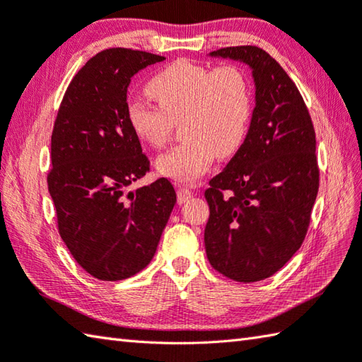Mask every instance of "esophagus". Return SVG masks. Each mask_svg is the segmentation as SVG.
I'll return each mask as SVG.
<instances>
[{"label":"esophagus","instance_id":"esophagus-1","mask_svg":"<svg viewBox=\"0 0 362 362\" xmlns=\"http://www.w3.org/2000/svg\"><path fill=\"white\" fill-rule=\"evenodd\" d=\"M193 197V193H191V188L188 187H179V189H177V201H179V204H185L188 199H191Z\"/></svg>","mask_w":362,"mask_h":362}]
</instances>
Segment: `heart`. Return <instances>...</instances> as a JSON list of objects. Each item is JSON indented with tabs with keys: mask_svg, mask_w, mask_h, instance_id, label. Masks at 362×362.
Listing matches in <instances>:
<instances>
[{
	"mask_svg": "<svg viewBox=\"0 0 362 362\" xmlns=\"http://www.w3.org/2000/svg\"><path fill=\"white\" fill-rule=\"evenodd\" d=\"M158 106L141 98L127 103L133 133L147 146L166 144L174 122L182 120L185 139L157 161L158 173L175 182H196L216 153L230 157L242 147L251 119V92L235 66L207 67L185 59L169 64L147 83Z\"/></svg>",
	"mask_w": 362,
	"mask_h": 362,
	"instance_id": "b5f03b06",
	"label": "heart"
}]
</instances>
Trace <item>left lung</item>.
I'll use <instances>...</instances> for the list:
<instances>
[{
  "label": "left lung",
  "mask_w": 362,
  "mask_h": 362,
  "mask_svg": "<svg viewBox=\"0 0 362 362\" xmlns=\"http://www.w3.org/2000/svg\"><path fill=\"white\" fill-rule=\"evenodd\" d=\"M210 56L251 69L256 106L242 147L205 189V252L226 278L256 282L279 272L306 237L318 191L315 132L300 90L264 49Z\"/></svg>",
  "instance_id": "obj_1"
}]
</instances>
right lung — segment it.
<instances>
[{
  "label": "right lung",
  "mask_w": 362,
  "mask_h": 362,
  "mask_svg": "<svg viewBox=\"0 0 362 362\" xmlns=\"http://www.w3.org/2000/svg\"><path fill=\"white\" fill-rule=\"evenodd\" d=\"M163 56L129 48L97 53L70 81L52 134V196L62 242L100 281L139 273L157 251L175 205L168 179L130 191L148 160L127 119V89Z\"/></svg>",
  "instance_id": "obj_1"
}]
</instances>
